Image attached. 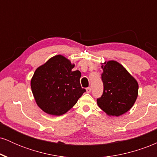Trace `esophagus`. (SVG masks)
Instances as JSON below:
<instances>
[{
    "label": "esophagus",
    "instance_id": "esophagus-1",
    "mask_svg": "<svg viewBox=\"0 0 157 157\" xmlns=\"http://www.w3.org/2000/svg\"><path fill=\"white\" fill-rule=\"evenodd\" d=\"M91 88H90V87L86 88V92H87V93H90V92H91Z\"/></svg>",
    "mask_w": 157,
    "mask_h": 157
}]
</instances>
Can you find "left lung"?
Segmentation results:
<instances>
[{
  "label": "left lung",
  "mask_w": 157,
  "mask_h": 157,
  "mask_svg": "<svg viewBox=\"0 0 157 157\" xmlns=\"http://www.w3.org/2000/svg\"><path fill=\"white\" fill-rule=\"evenodd\" d=\"M103 93L97 105L109 116L119 117L128 111L138 96V82L121 64L114 60L102 63Z\"/></svg>",
  "instance_id": "left-lung-1"
}]
</instances>
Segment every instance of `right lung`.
<instances>
[{
  "mask_svg": "<svg viewBox=\"0 0 157 157\" xmlns=\"http://www.w3.org/2000/svg\"><path fill=\"white\" fill-rule=\"evenodd\" d=\"M63 55H56L35 70L31 88L37 105L44 112L60 116L77 103L86 91L80 86V71Z\"/></svg>",
  "mask_w": 157,
  "mask_h": 157,
  "instance_id": "right-lung-1",
  "label": "right lung"
}]
</instances>
